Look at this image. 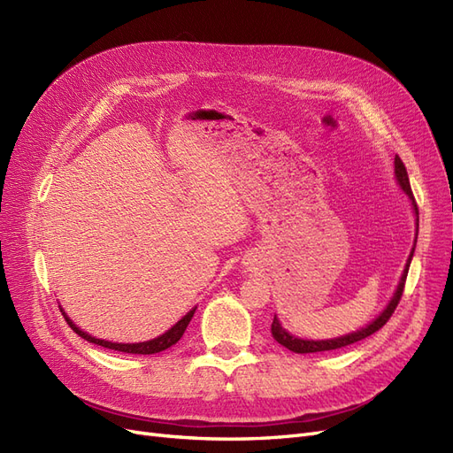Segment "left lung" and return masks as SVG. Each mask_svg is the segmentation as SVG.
Wrapping results in <instances>:
<instances>
[{"label":"left lung","instance_id":"obj_1","mask_svg":"<svg viewBox=\"0 0 453 453\" xmlns=\"http://www.w3.org/2000/svg\"><path fill=\"white\" fill-rule=\"evenodd\" d=\"M395 181L396 185H399V188L403 190V193L408 196L410 200V205H412V213L416 217V238H414V245H412V251H410L408 258H406V265H404V270L401 273V280L399 283H396V289L393 293V296L389 298V303L386 304V308H383L376 318L370 321L368 325L361 326L359 331H353V333H348V334H342V336H336V338H326V340H308V338H298L295 334H291L287 328L281 325V321L278 319V315H273V321H272V336L273 340L278 342V344H281L283 348L291 349L295 353H315V351H328V349H338V348H346L349 344H355V342H359L370 334H374L376 331H380V328L388 323V319L391 318V313L395 311L396 304H399V300L403 296V289H404V281H406V276H408V268H410V263H412V257H414V250H416V242H418V228H419V213H418V205H416V200H414V195H412V188H410V181H408V173H406V168L404 164L399 157H395Z\"/></svg>","mask_w":453,"mask_h":453}]
</instances>
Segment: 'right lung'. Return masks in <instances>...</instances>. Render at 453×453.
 Listing matches in <instances>:
<instances>
[{
    "instance_id": "add662e5",
    "label": "right lung",
    "mask_w": 453,
    "mask_h": 453,
    "mask_svg": "<svg viewBox=\"0 0 453 453\" xmlns=\"http://www.w3.org/2000/svg\"><path fill=\"white\" fill-rule=\"evenodd\" d=\"M60 310H62V313H64V318H65V321H67V325H70L73 331L81 336V338H85L87 342H90V344H96V346H102V348H107V349H115V351H122V353H138V355H153V353H160V351H164V349H168V348H172V346H175L177 342L181 340V336H183V333L187 331V326H188V323H190V319H193V315H195V311H196V306L193 308V310H188L183 318L177 321L172 328H168L166 333H162L160 336H157V338H153V340H145V342H134V344H125V342H109V340H102V338H96V336H92V334H88L87 331H83V328H79L72 319H70V315H67L65 311H64V308L60 306Z\"/></svg>"
}]
</instances>
